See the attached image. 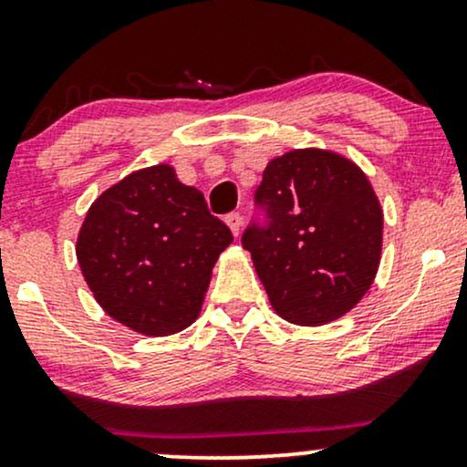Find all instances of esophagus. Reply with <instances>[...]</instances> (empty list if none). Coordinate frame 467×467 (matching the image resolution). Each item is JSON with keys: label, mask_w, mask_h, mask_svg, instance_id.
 Wrapping results in <instances>:
<instances>
[{"label": "esophagus", "mask_w": 467, "mask_h": 467, "mask_svg": "<svg viewBox=\"0 0 467 467\" xmlns=\"http://www.w3.org/2000/svg\"><path fill=\"white\" fill-rule=\"evenodd\" d=\"M226 223H228V228L233 230L234 237H239V233H241V215H239V213H230V215H226Z\"/></svg>", "instance_id": "obj_1"}]
</instances>
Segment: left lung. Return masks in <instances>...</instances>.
I'll return each instance as SVG.
<instances>
[{"label": "left lung", "mask_w": 467, "mask_h": 467, "mask_svg": "<svg viewBox=\"0 0 467 467\" xmlns=\"http://www.w3.org/2000/svg\"><path fill=\"white\" fill-rule=\"evenodd\" d=\"M264 222L241 234L278 316L323 325L371 287L382 252V208L351 160L294 149L265 166L254 191Z\"/></svg>", "instance_id": "left-lung-1"}]
</instances>
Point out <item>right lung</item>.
I'll return each mask as SVG.
<instances>
[{
	"instance_id": "add662e5",
	"label": "right lung",
	"mask_w": 467,
	"mask_h": 467,
	"mask_svg": "<svg viewBox=\"0 0 467 467\" xmlns=\"http://www.w3.org/2000/svg\"><path fill=\"white\" fill-rule=\"evenodd\" d=\"M233 233L211 215L173 166L127 175L92 203L77 259L94 298L118 323L144 336H171L195 323L213 265Z\"/></svg>"
}]
</instances>
